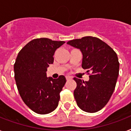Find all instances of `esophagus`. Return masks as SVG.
<instances>
[{
	"label": "esophagus",
	"instance_id": "esophagus-1",
	"mask_svg": "<svg viewBox=\"0 0 131 131\" xmlns=\"http://www.w3.org/2000/svg\"><path fill=\"white\" fill-rule=\"evenodd\" d=\"M66 79H67V80H70V79H72V77L66 76Z\"/></svg>",
	"mask_w": 131,
	"mask_h": 131
}]
</instances>
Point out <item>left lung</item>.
I'll list each match as a JSON object with an SVG mask.
<instances>
[{
  "instance_id": "1",
  "label": "left lung",
  "mask_w": 131,
  "mask_h": 131,
  "mask_svg": "<svg viewBox=\"0 0 131 131\" xmlns=\"http://www.w3.org/2000/svg\"><path fill=\"white\" fill-rule=\"evenodd\" d=\"M67 43L80 50L81 67L91 73L88 81L74 78L77 104L86 112H96L107 104L115 89L119 74L117 54L107 43L95 37L86 36Z\"/></svg>"
}]
</instances>
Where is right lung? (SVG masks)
Returning a JSON list of instances; mask_svg holds the SVG:
<instances>
[{"label": "right lung", "mask_w": 131, "mask_h": 131, "mask_svg": "<svg viewBox=\"0 0 131 131\" xmlns=\"http://www.w3.org/2000/svg\"><path fill=\"white\" fill-rule=\"evenodd\" d=\"M64 43L35 39L21 49L16 58L14 72L18 91L24 103L36 113L46 114L58 106L66 78L64 75L56 79L47 77L46 71L54 62L56 50Z\"/></svg>", "instance_id": "right-lung-1"}]
</instances>
